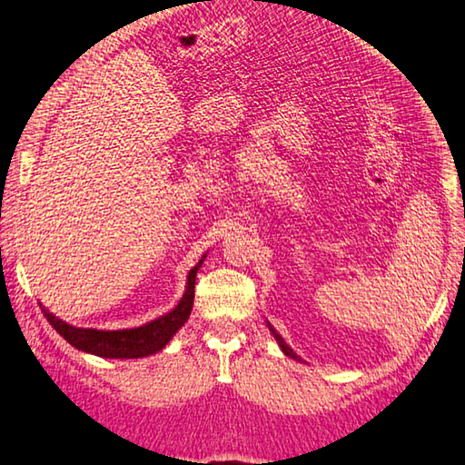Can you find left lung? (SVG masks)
<instances>
[{"instance_id":"1","label":"left lung","mask_w":465,"mask_h":465,"mask_svg":"<svg viewBox=\"0 0 465 465\" xmlns=\"http://www.w3.org/2000/svg\"><path fill=\"white\" fill-rule=\"evenodd\" d=\"M270 331H272V332H274V336H276V341H278V344H280V349H282V351H284V354H288V357H292V359H298V357H296V352H294L292 349H290V347H288V344L284 342V339H282V336H280V334H278V332H276L274 329H270Z\"/></svg>"}]
</instances>
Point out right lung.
Returning <instances> with one entry per match:
<instances>
[{"mask_svg":"<svg viewBox=\"0 0 465 465\" xmlns=\"http://www.w3.org/2000/svg\"><path fill=\"white\" fill-rule=\"evenodd\" d=\"M202 262L203 260H199L197 266L189 272L187 288H185L183 298H181V302L165 316H161L157 321H153L144 326H139V329H126V331L76 329V326L64 322L52 312L45 311L42 304L40 308L44 316L48 318V322L54 326V331L60 332V336H64V341H68L72 347L78 351L93 352L96 357H104V359L149 357V354L165 347V344L171 341V336L187 322L191 308H193L195 276H197V270L202 268Z\"/></svg>","mask_w":465,"mask_h":465,"instance_id":"1","label":"right lung"}]
</instances>
